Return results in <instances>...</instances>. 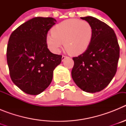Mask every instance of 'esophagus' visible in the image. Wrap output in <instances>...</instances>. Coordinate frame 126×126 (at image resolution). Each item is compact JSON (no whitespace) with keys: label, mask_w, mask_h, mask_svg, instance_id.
<instances>
[{"label":"esophagus","mask_w":126,"mask_h":126,"mask_svg":"<svg viewBox=\"0 0 126 126\" xmlns=\"http://www.w3.org/2000/svg\"><path fill=\"white\" fill-rule=\"evenodd\" d=\"M67 57L66 56H65V55H62V61H64V59H65V58H66Z\"/></svg>","instance_id":"1"}]
</instances>
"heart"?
<instances>
[{
    "label": "heart",
    "instance_id": "obj_1",
    "mask_svg": "<svg viewBox=\"0 0 126 126\" xmlns=\"http://www.w3.org/2000/svg\"><path fill=\"white\" fill-rule=\"evenodd\" d=\"M52 33L46 38L48 48L54 53H59L64 43L67 52L73 55L85 52L93 37L92 25L86 21L77 19L65 20L56 24Z\"/></svg>",
    "mask_w": 126,
    "mask_h": 126
}]
</instances>
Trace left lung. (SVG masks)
<instances>
[{
  "label": "left lung",
  "mask_w": 126,
  "mask_h": 126,
  "mask_svg": "<svg viewBox=\"0 0 126 126\" xmlns=\"http://www.w3.org/2000/svg\"><path fill=\"white\" fill-rule=\"evenodd\" d=\"M93 28V37L83 53L73 57L71 75L79 88L96 93L107 87L115 76L120 48L114 31L106 23L92 16L81 17Z\"/></svg>",
  "instance_id": "8db88e82"
}]
</instances>
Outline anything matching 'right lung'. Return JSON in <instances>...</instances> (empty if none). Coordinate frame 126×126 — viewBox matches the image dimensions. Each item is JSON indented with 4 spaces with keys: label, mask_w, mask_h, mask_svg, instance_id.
I'll return each mask as SVG.
<instances>
[{
    "label": "right lung",
    "mask_w": 126,
    "mask_h": 126,
    "mask_svg": "<svg viewBox=\"0 0 126 126\" xmlns=\"http://www.w3.org/2000/svg\"><path fill=\"white\" fill-rule=\"evenodd\" d=\"M56 22L53 17H34L16 29L9 39L7 62L10 76L27 94L43 92L62 61V55L52 53L46 42L48 32Z\"/></svg>",
    "instance_id": "add662e5"
}]
</instances>
